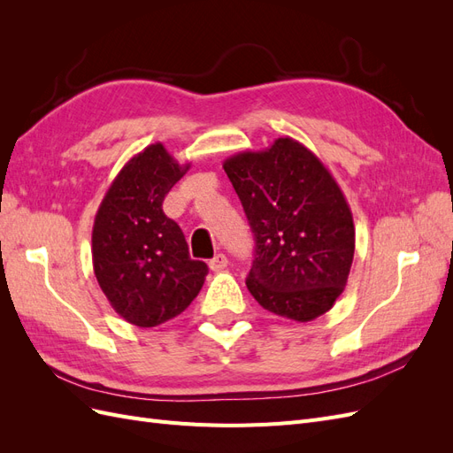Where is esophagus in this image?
<instances>
[{
	"instance_id": "34e87169",
	"label": "esophagus",
	"mask_w": 453,
	"mask_h": 453,
	"mask_svg": "<svg viewBox=\"0 0 453 453\" xmlns=\"http://www.w3.org/2000/svg\"><path fill=\"white\" fill-rule=\"evenodd\" d=\"M228 266V258L223 255V253H217L211 260H210V268L213 272H219V270H225Z\"/></svg>"
}]
</instances>
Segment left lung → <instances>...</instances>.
Returning a JSON list of instances; mask_svg holds the SVG:
<instances>
[{
    "mask_svg": "<svg viewBox=\"0 0 453 453\" xmlns=\"http://www.w3.org/2000/svg\"><path fill=\"white\" fill-rule=\"evenodd\" d=\"M223 168L255 236L253 298L298 323L331 310L355 251L351 210L331 172L293 138L232 155Z\"/></svg>",
    "mask_w": 453,
    "mask_h": 453,
    "instance_id": "obj_1",
    "label": "left lung"
}]
</instances>
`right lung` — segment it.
Returning a JSON list of instances; mask_svg holds the SVG:
<instances>
[{
	"label": "right lung",
	"mask_w": 453,
	"mask_h": 453,
	"mask_svg": "<svg viewBox=\"0 0 453 453\" xmlns=\"http://www.w3.org/2000/svg\"><path fill=\"white\" fill-rule=\"evenodd\" d=\"M188 168L162 143L149 145L125 164L96 213V280L111 308L135 326H157L185 311L208 276V265L190 258L180 225L162 211L164 196Z\"/></svg>",
	"instance_id": "right-lung-1"
}]
</instances>
